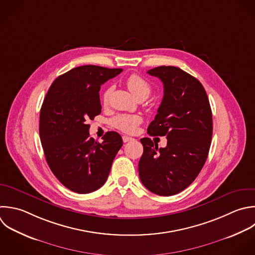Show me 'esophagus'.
<instances>
[{
	"label": "esophagus",
	"mask_w": 255,
	"mask_h": 255,
	"mask_svg": "<svg viewBox=\"0 0 255 255\" xmlns=\"http://www.w3.org/2000/svg\"><path fill=\"white\" fill-rule=\"evenodd\" d=\"M132 139H133V138L130 137V136H127V135H124V136H123L124 142H128V141H130V140H132Z\"/></svg>",
	"instance_id": "esophagus-1"
}]
</instances>
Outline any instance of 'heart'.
Instances as JSON below:
<instances>
[{
  "mask_svg": "<svg viewBox=\"0 0 255 255\" xmlns=\"http://www.w3.org/2000/svg\"><path fill=\"white\" fill-rule=\"evenodd\" d=\"M126 84L130 91V93L136 98L146 99L150 92L151 86L147 81L138 75H130L128 77ZM113 92V87H108L102 95V103L104 106H107L110 102V98ZM112 126L124 132L133 133L137 127L142 123V118L139 115H119L112 120Z\"/></svg>",
  "mask_w": 255,
  "mask_h": 255,
  "instance_id": "obj_1",
  "label": "heart"
}]
</instances>
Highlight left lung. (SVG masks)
Listing matches in <instances>:
<instances>
[{"instance_id":"left-lung-1","label":"left lung","mask_w":255,"mask_h":255,"mask_svg":"<svg viewBox=\"0 0 255 255\" xmlns=\"http://www.w3.org/2000/svg\"><path fill=\"white\" fill-rule=\"evenodd\" d=\"M147 74L163 84V99L147 133L166 135L167 144L158 148L150 138L140 139L143 153L138 174L148 190L169 196L190 185L204 165L212 137V114L204 88L191 75L172 66Z\"/></svg>"}]
</instances>
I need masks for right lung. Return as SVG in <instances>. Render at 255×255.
Returning a JSON list of instances; mask_svg holds the SVG:
<instances>
[{
	"label": "right lung",
	"mask_w": 255,
	"mask_h": 255,
	"mask_svg": "<svg viewBox=\"0 0 255 255\" xmlns=\"http://www.w3.org/2000/svg\"><path fill=\"white\" fill-rule=\"evenodd\" d=\"M122 69L82 66L58 77L40 113V137L46 160L55 176L70 190L90 193L105 184L123 145L122 136L108 131L99 142L90 125L102 112L101 86Z\"/></svg>",
	"instance_id": "obj_1"
}]
</instances>
